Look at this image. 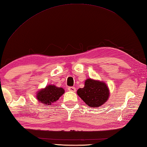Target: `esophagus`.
<instances>
[{
    "instance_id": "esophagus-1",
    "label": "esophagus",
    "mask_w": 147,
    "mask_h": 147,
    "mask_svg": "<svg viewBox=\"0 0 147 147\" xmlns=\"http://www.w3.org/2000/svg\"><path fill=\"white\" fill-rule=\"evenodd\" d=\"M68 90L71 91V92H76V89L74 87H68Z\"/></svg>"
}]
</instances>
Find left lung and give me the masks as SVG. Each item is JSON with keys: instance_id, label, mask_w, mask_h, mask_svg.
Listing matches in <instances>:
<instances>
[{"instance_id": "obj_1", "label": "left lung", "mask_w": 147, "mask_h": 147, "mask_svg": "<svg viewBox=\"0 0 147 147\" xmlns=\"http://www.w3.org/2000/svg\"><path fill=\"white\" fill-rule=\"evenodd\" d=\"M77 94L87 106L90 107H99L108 99L109 91L106 84L100 81L88 79L84 88L77 90Z\"/></svg>"}]
</instances>
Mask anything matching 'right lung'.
<instances>
[{
  "instance_id": "right-lung-1",
  "label": "right lung",
  "mask_w": 147,
  "mask_h": 147,
  "mask_svg": "<svg viewBox=\"0 0 147 147\" xmlns=\"http://www.w3.org/2000/svg\"><path fill=\"white\" fill-rule=\"evenodd\" d=\"M64 93L63 88L57 87L54 85H50L37 94V99L42 103L50 105L60 98Z\"/></svg>"
}]
</instances>
